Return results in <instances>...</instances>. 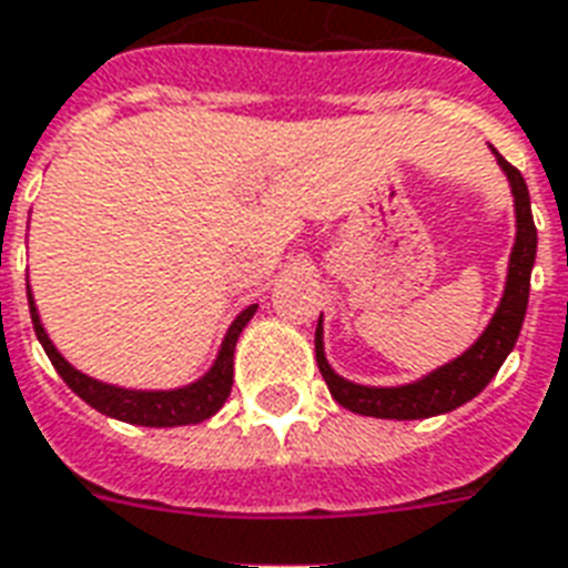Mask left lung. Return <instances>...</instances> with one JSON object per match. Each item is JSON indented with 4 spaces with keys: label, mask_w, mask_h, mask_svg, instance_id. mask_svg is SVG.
I'll list each match as a JSON object with an SVG mask.
<instances>
[{
    "label": "left lung",
    "mask_w": 568,
    "mask_h": 568,
    "mask_svg": "<svg viewBox=\"0 0 568 568\" xmlns=\"http://www.w3.org/2000/svg\"><path fill=\"white\" fill-rule=\"evenodd\" d=\"M494 155L511 182L515 212H518V236H515V248H511L506 293H503L500 308L488 323V329L481 332V338L464 356L443 365L428 377H422L410 386H395V389H371V386H356V383L344 381L329 368V362L323 356V332L317 326L314 349H317L320 374L341 407L362 413V416H377V419H428L437 413H449L476 398L494 381V374L500 371V365L511 353L518 332H521L524 314H527V300H530L536 224H532L530 194H527L524 176L500 152H494Z\"/></svg>",
    "instance_id": "8db88e82"
}]
</instances>
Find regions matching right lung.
<instances>
[{
  "mask_svg": "<svg viewBox=\"0 0 568 568\" xmlns=\"http://www.w3.org/2000/svg\"><path fill=\"white\" fill-rule=\"evenodd\" d=\"M29 311H32V326H36V335L41 341V347L53 362V368L59 371V377L71 386V389L87 400L89 407H95L98 413L104 416H113V419L131 422V425H146V428H173V425H194V422H203L209 416H215L221 410V404L227 400L230 386H233V349H236L239 332L245 329V323L254 317L257 305H251L233 320L227 338L221 344V353L212 371L197 383H191L185 389L173 392H134V389H119V386H106V383H98L87 374H80L68 365L59 349L53 347V341L47 338L44 326L38 320L36 302H32V293H29Z\"/></svg>",
  "mask_w": 568,
  "mask_h": 568,
  "instance_id": "add662e5",
  "label": "right lung"
}]
</instances>
